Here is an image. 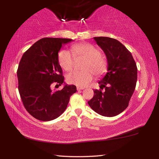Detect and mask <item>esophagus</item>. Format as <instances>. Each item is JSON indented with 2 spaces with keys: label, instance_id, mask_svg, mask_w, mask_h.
I'll return each mask as SVG.
<instances>
[{
  "label": "esophagus",
  "instance_id": "34e87169",
  "mask_svg": "<svg viewBox=\"0 0 159 159\" xmlns=\"http://www.w3.org/2000/svg\"><path fill=\"white\" fill-rule=\"evenodd\" d=\"M77 90L78 91H80V90H83L85 89V87H77Z\"/></svg>",
  "mask_w": 159,
  "mask_h": 159
}]
</instances>
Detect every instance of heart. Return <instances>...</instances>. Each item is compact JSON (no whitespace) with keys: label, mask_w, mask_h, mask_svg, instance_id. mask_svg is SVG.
<instances>
[{"label":"heart","mask_w":159,"mask_h":159,"mask_svg":"<svg viewBox=\"0 0 159 159\" xmlns=\"http://www.w3.org/2000/svg\"><path fill=\"white\" fill-rule=\"evenodd\" d=\"M71 51L72 54L67 50H61L58 53V62L63 70L72 69L75 59L83 58L85 61L83 65L84 70H73L67 74L66 81L69 84L85 87L92 81L94 74L100 77L107 72V59L96 46L87 43H78L72 46Z\"/></svg>","instance_id":"1"}]
</instances>
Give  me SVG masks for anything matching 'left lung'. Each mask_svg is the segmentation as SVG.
<instances>
[{
	"mask_svg": "<svg viewBox=\"0 0 159 159\" xmlns=\"http://www.w3.org/2000/svg\"><path fill=\"white\" fill-rule=\"evenodd\" d=\"M105 53L108 72L98 82L102 90H93L88 101L92 109L101 116L113 117L126 109L135 89L137 67L130 52L118 40L107 37L93 38Z\"/></svg>",
	"mask_w": 159,
	"mask_h": 159,
	"instance_id": "1",
	"label": "left lung"
}]
</instances>
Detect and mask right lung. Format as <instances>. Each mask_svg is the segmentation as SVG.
Segmentation results:
<instances>
[{
    "mask_svg": "<svg viewBox=\"0 0 159 159\" xmlns=\"http://www.w3.org/2000/svg\"><path fill=\"white\" fill-rule=\"evenodd\" d=\"M66 38H45L38 40L24 53L17 71L18 90L26 110L41 121L55 120L67 107L70 98L76 92L74 85H65L52 91L53 83L64 82L58 52L63 45L72 42Z\"/></svg>",
    "mask_w": 159,
    "mask_h": 159,
    "instance_id": "1",
    "label": "right lung"
}]
</instances>
